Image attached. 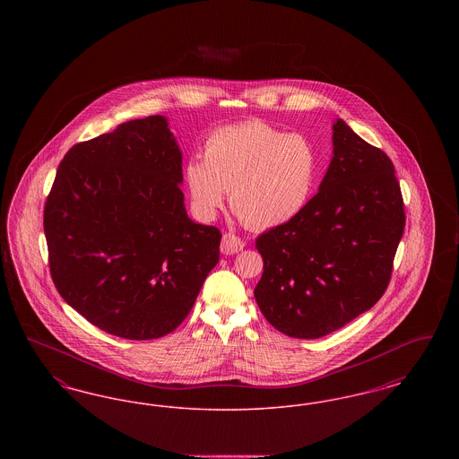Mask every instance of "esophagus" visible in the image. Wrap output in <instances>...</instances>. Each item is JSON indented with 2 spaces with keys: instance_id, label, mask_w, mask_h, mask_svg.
Wrapping results in <instances>:
<instances>
[{
  "instance_id": "34e87169",
  "label": "esophagus",
  "mask_w": 459,
  "mask_h": 459,
  "mask_svg": "<svg viewBox=\"0 0 459 459\" xmlns=\"http://www.w3.org/2000/svg\"><path fill=\"white\" fill-rule=\"evenodd\" d=\"M242 247H244V240L240 239L238 234H234V232L223 234L221 244H220V251L223 255H236Z\"/></svg>"
}]
</instances>
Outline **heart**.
Returning <instances> with one entry per match:
<instances>
[{
	"label": "heart",
	"mask_w": 459,
	"mask_h": 459,
	"mask_svg": "<svg viewBox=\"0 0 459 459\" xmlns=\"http://www.w3.org/2000/svg\"><path fill=\"white\" fill-rule=\"evenodd\" d=\"M318 154L299 134H285L260 120L213 132L203 161L191 160L184 177L197 212L215 215L230 193V208L253 229L294 219L313 195Z\"/></svg>",
	"instance_id": "heart-1"
}]
</instances>
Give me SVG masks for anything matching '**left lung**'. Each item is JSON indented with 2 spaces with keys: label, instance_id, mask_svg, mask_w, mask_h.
Wrapping results in <instances>:
<instances>
[{
  "label": "left lung",
  "instance_id": "obj_1",
  "mask_svg": "<svg viewBox=\"0 0 459 459\" xmlns=\"http://www.w3.org/2000/svg\"><path fill=\"white\" fill-rule=\"evenodd\" d=\"M332 129L333 156L318 193L256 239V303L273 327L296 339L324 337L368 311L389 285L404 232L391 158L341 118Z\"/></svg>",
  "mask_w": 459,
  "mask_h": 459
}]
</instances>
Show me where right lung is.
Listing matches in <instances>:
<instances>
[{
	"label": "right lung",
	"mask_w": 459,
	"mask_h": 459,
	"mask_svg": "<svg viewBox=\"0 0 459 459\" xmlns=\"http://www.w3.org/2000/svg\"><path fill=\"white\" fill-rule=\"evenodd\" d=\"M182 153L152 115L79 143L44 204L56 290L94 327L152 341L178 327L220 258L217 227L184 206Z\"/></svg>",
	"instance_id": "1"
}]
</instances>
